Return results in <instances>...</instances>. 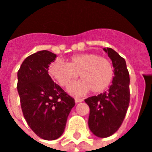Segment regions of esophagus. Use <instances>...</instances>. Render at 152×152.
Returning a JSON list of instances; mask_svg holds the SVG:
<instances>
[{
    "mask_svg": "<svg viewBox=\"0 0 152 152\" xmlns=\"http://www.w3.org/2000/svg\"><path fill=\"white\" fill-rule=\"evenodd\" d=\"M84 100V99L83 98H78V97H76L75 98V102L76 103H81V102H83Z\"/></svg>",
    "mask_w": 152,
    "mask_h": 152,
    "instance_id": "34e87169",
    "label": "esophagus"
}]
</instances>
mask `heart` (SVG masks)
Instances as JSON below:
<instances>
[{
	"label": "heart",
	"instance_id": "heart-1",
	"mask_svg": "<svg viewBox=\"0 0 152 152\" xmlns=\"http://www.w3.org/2000/svg\"><path fill=\"white\" fill-rule=\"evenodd\" d=\"M49 76L62 87L68 86L78 76L81 80L71 83L67 91L73 95H83L92 90L100 93L113 82L114 69L108 59L96 54L82 53L68 59L66 64L56 61L51 64L48 70Z\"/></svg>",
	"mask_w": 152,
	"mask_h": 152
}]
</instances>
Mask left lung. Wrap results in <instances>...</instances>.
Instances as JSON below:
<instances>
[{
	"label": "left lung",
	"mask_w": 152,
	"mask_h": 152,
	"mask_svg": "<svg viewBox=\"0 0 152 152\" xmlns=\"http://www.w3.org/2000/svg\"><path fill=\"white\" fill-rule=\"evenodd\" d=\"M113 62L114 77L107 91L86 99L90 113L88 127L97 137L106 138L122 124L130 103V76L125 60L111 48L103 49Z\"/></svg>",
	"instance_id": "obj_1"
}]
</instances>
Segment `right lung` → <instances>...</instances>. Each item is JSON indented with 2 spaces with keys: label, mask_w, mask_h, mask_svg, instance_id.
<instances>
[{
  "label": "right lung",
  "mask_w": 152,
  "mask_h": 152,
  "mask_svg": "<svg viewBox=\"0 0 152 152\" xmlns=\"http://www.w3.org/2000/svg\"><path fill=\"white\" fill-rule=\"evenodd\" d=\"M57 55L37 52L24 60L18 69L17 90L28 126L40 138L55 140L63 134L74 99L52 81L48 68Z\"/></svg>",
  "instance_id": "obj_1"
}]
</instances>
